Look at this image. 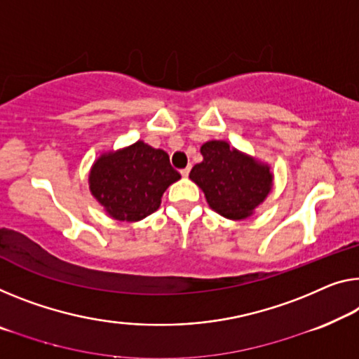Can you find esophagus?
Segmentation results:
<instances>
[{
  "label": "esophagus",
  "instance_id": "34e87169",
  "mask_svg": "<svg viewBox=\"0 0 359 359\" xmlns=\"http://www.w3.org/2000/svg\"><path fill=\"white\" fill-rule=\"evenodd\" d=\"M189 172H191V167H186V168L181 170V176H184V178H187V175H189Z\"/></svg>",
  "mask_w": 359,
  "mask_h": 359
}]
</instances>
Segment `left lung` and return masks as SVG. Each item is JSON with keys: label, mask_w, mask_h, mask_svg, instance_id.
I'll return each instance as SVG.
<instances>
[{"label": "left lung", "mask_w": 359, "mask_h": 359, "mask_svg": "<svg viewBox=\"0 0 359 359\" xmlns=\"http://www.w3.org/2000/svg\"><path fill=\"white\" fill-rule=\"evenodd\" d=\"M201 154L203 161L192 167L189 178L203 191L208 207L234 222L252 217L273 189L271 167L222 140L203 142Z\"/></svg>", "instance_id": "8db88e82"}]
</instances>
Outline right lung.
<instances>
[{
	"label": "right lung",
	"instance_id": "right-lung-1",
	"mask_svg": "<svg viewBox=\"0 0 359 359\" xmlns=\"http://www.w3.org/2000/svg\"><path fill=\"white\" fill-rule=\"evenodd\" d=\"M180 178L167 152L136 141L102 152L93 163L88 184L109 217L140 222L161 207L163 192Z\"/></svg>",
	"mask_w": 359,
	"mask_h": 359
}]
</instances>
